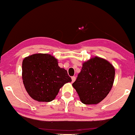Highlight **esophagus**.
<instances>
[{
	"label": "esophagus",
	"mask_w": 135,
	"mask_h": 135,
	"mask_svg": "<svg viewBox=\"0 0 135 135\" xmlns=\"http://www.w3.org/2000/svg\"><path fill=\"white\" fill-rule=\"evenodd\" d=\"M75 79H76V78H75V77H72V83H74V81H75Z\"/></svg>",
	"instance_id": "1"
}]
</instances>
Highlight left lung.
Returning a JSON list of instances; mask_svg holds the SVG:
<instances>
[{
	"label": "left lung",
	"instance_id": "left-lung-1",
	"mask_svg": "<svg viewBox=\"0 0 135 135\" xmlns=\"http://www.w3.org/2000/svg\"><path fill=\"white\" fill-rule=\"evenodd\" d=\"M115 68L109 61L98 56L83 63L81 71L72 84L84 104L96 105L105 98L113 86Z\"/></svg>",
	"mask_w": 135,
	"mask_h": 135
}]
</instances>
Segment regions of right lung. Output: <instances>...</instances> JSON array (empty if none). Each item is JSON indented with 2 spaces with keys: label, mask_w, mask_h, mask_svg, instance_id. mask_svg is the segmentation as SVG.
I'll use <instances>...</instances> for the list:
<instances>
[{
  "label": "right lung",
  "mask_w": 135,
  "mask_h": 135,
  "mask_svg": "<svg viewBox=\"0 0 135 135\" xmlns=\"http://www.w3.org/2000/svg\"><path fill=\"white\" fill-rule=\"evenodd\" d=\"M22 79L28 94L39 102L52 101L60 88L72 82L67 71L58 66L55 57L43 53L33 54L23 59Z\"/></svg>",
  "instance_id": "1"
}]
</instances>
